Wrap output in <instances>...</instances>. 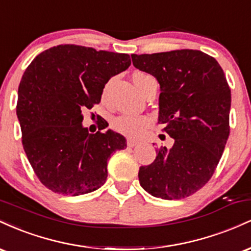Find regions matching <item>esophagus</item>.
Listing matches in <instances>:
<instances>
[{"label": "esophagus", "instance_id": "1", "mask_svg": "<svg viewBox=\"0 0 251 251\" xmlns=\"http://www.w3.org/2000/svg\"><path fill=\"white\" fill-rule=\"evenodd\" d=\"M138 145V142H135L133 139H127V146L128 148H134Z\"/></svg>", "mask_w": 251, "mask_h": 251}]
</instances>
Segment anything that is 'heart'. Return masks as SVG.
I'll return each mask as SVG.
<instances>
[{
  "mask_svg": "<svg viewBox=\"0 0 251 251\" xmlns=\"http://www.w3.org/2000/svg\"><path fill=\"white\" fill-rule=\"evenodd\" d=\"M148 76L146 74H134L133 81ZM151 125V119L145 116H120L112 122V127L120 134L129 138H138L143 134L146 127Z\"/></svg>",
  "mask_w": 251,
  "mask_h": 251,
  "instance_id": "b5f03b06",
  "label": "heart"
}]
</instances>
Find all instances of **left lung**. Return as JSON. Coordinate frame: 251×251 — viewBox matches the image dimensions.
Here are the masks:
<instances>
[{
  "mask_svg": "<svg viewBox=\"0 0 251 251\" xmlns=\"http://www.w3.org/2000/svg\"><path fill=\"white\" fill-rule=\"evenodd\" d=\"M131 56L135 68L159 82L158 123L175 139L171 149H159L153 163L140 166V185L163 200L189 197L212 177L230 133L231 92L224 72L201 50Z\"/></svg>",
  "mask_w": 251,
  "mask_h": 251,
  "instance_id": "1",
  "label": "left lung"
}]
</instances>
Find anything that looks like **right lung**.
<instances>
[{
    "label": "right lung",
    "instance_id": "obj_1",
    "mask_svg": "<svg viewBox=\"0 0 251 251\" xmlns=\"http://www.w3.org/2000/svg\"><path fill=\"white\" fill-rule=\"evenodd\" d=\"M129 65L128 54L59 45L25 71L16 114L25 152L46 188L79 196L103 185L108 158L126 148V139L112 129L88 133L82 111L99 103L108 80Z\"/></svg>",
    "mask_w": 251,
    "mask_h": 251
}]
</instances>
